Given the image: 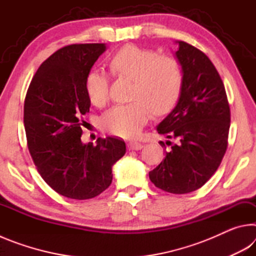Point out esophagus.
<instances>
[{
  "label": "esophagus",
  "instance_id": "1",
  "mask_svg": "<svg viewBox=\"0 0 256 256\" xmlns=\"http://www.w3.org/2000/svg\"><path fill=\"white\" fill-rule=\"evenodd\" d=\"M128 146L130 150H141L142 148H144V144H140V142H138V141H131V142H128Z\"/></svg>",
  "mask_w": 256,
  "mask_h": 256
}]
</instances>
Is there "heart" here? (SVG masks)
<instances>
[{
  "mask_svg": "<svg viewBox=\"0 0 256 256\" xmlns=\"http://www.w3.org/2000/svg\"><path fill=\"white\" fill-rule=\"evenodd\" d=\"M116 76L133 81L131 102L116 105L102 118V126L120 138H133L141 131L150 116L166 114L172 110L180 96L184 84V68L174 56L160 55L157 50L126 45L110 60ZM84 88L90 102L97 107L108 100L110 79L100 70L90 71Z\"/></svg>",
  "mask_w": 256,
  "mask_h": 256,
  "instance_id": "b5f03b06",
  "label": "heart"
}]
</instances>
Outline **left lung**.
Returning a JSON list of instances; mask_svg holds the SVG:
<instances>
[{
	"mask_svg": "<svg viewBox=\"0 0 256 256\" xmlns=\"http://www.w3.org/2000/svg\"><path fill=\"white\" fill-rule=\"evenodd\" d=\"M176 58L184 68L180 96L157 126L170 146L164 159L149 172L158 188L186 194L204 185L222 164L228 146L230 108L218 71L208 56L185 42ZM160 146H166L162 141Z\"/></svg>",
	"mask_w": 256,
	"mask_h": 256,
	"instance_id": "left-lung-1",
	"label": "left lung"
}]
</instances>
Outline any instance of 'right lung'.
<instances>
[{
  "instance_id": "1",
  "label": "right lung",
  "mask_w": 256,
  "mask_h": 256,
  "mask_svg": "<svg viewBox=\"0 0 256 256\" xmlns=\"http://www.w3.org/2000/svg\"><path fill=\"white\" fill-rule=\"evenodd\" d=\"M105 44H73L42 63L24 106L30 156L38 172L55 192L86 200L102 193L112 180V167L125 154V142L98 138L97 146L81 141L82 116L89 112L86 76Z\"/></svg>"
}]
</instances>
